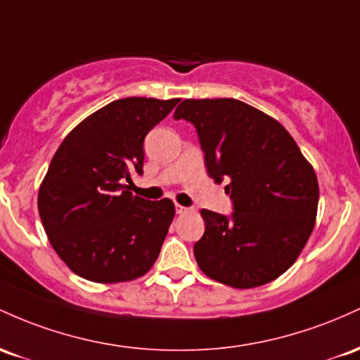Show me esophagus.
<instances>
[{
    "label": "esophagus",
    "instance_id": "obj_1",
    "mask_svg": "<svg viewBox=\"0 0 360 360\" xmlns=\"http://www.w3.org/2000/svg\"><path fill=\"white\" fill-rule=\"evenodd\" d=\"M175 212H176V214H185V212H188V207H184V205L176 204V205H175Z\"/></svg>",
    "mask_w": 360,
    "mask_h": 360
}]
</instances>
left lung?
<instances>
[{
  "mask_svg": "<svg viewBox=\"0 0 360 360\" xmlns=\"http://www.w3.org/2000/svg\"><path fill=\"white\" fill-rule=\"evenodd\" d=\"M176 120L195 127L207 173L226 181L229 216L202 209L193 255L207 277L236 289L274 281L300 257L314 228L318 180L276 119L234 98L184 100Z\"/></svg>",
  "mask_w": 360,
  "mask_h": 360,
  "instance_id": "1",
  "label": "left lung"
}]
</instances>
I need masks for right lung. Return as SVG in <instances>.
Returning <instances> with one entry per match:
<instances>
[{
    "label": "right lung",
    "instance_id": "right-lung-1",
    "mask_svg": "<svg viewBox=\"0 0 360 360\" xmlns=\"http://www.w3.org/2000/svg\"><path fill=\"white\" fill-rule=\"evenodd\" d=\"M179 98L131 96L105 105L60 143L39 191L52 248L79 277L115 284L148 272L175 216L169 199L126 191L143 173L144 137Z\"/></svg>",
    "mask_w": 360,
    "mask_h": 360
}]
</instances>
